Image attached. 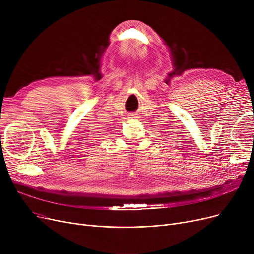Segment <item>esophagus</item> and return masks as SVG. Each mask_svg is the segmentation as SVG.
I'll use <instances>...</instances> for the list:
<instances>
[{
	"label": "esophagus",
	"mask_w": 254,
	"mask_h": 254,
	"mask_svg": "<svg viewBox=\"0 0 254 254\" xmlns=\"http://www.w3.org/2000/svg\"><path fill=\"white\" fill-rule=\"evenodd\" d=\"M128 116H129V118H136V116H135V114H132V113H130V114H128Z\"/></svg>",
	"instance_id": "34e87169"
}]
</instances>
